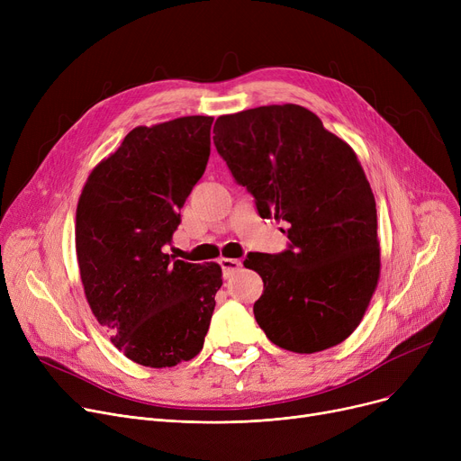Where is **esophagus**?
Returning <instances> with one entry per match:
<instances>
[{
  "label": "esophagus",
  "instance_id": "esophagus-1",
  "mask_svg": "<svg viewBox=\"0 0 461 461\" xmlns=\"http://www.w3.org/2000/svg\"><path fill=\"white\" fill-rule=\"evenodd\" d=\"M218 263H221L224 278H230V276H231L235 271H239V267H240V261H239V259H233V258H221V259H218Z\"/></svg>",
  "mask_w": 461,
  "mask_h": 461
}]
</instances>
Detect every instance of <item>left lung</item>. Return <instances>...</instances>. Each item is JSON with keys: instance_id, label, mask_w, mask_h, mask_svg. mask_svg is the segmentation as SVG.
Masks as SVG:
<instances>
[{"instance_id": "obj_1", "label": "left lung", "mask_w": 461, "mask_h": 461, "mask_svg": "<svg viewBox=\"0 0 461 461\" xmlns=\"http://www.w3.org/2000/svg\"><path fill=\"white\" fill-rule=\"evenodd\" d=\"M212 132L218 155L252 194L258 214L289 224L285 250L245 259L263 280L258 325L294 353L344 342L379 278L375 200L355 151L297 104L221 115Z\"/></svg>"}]
</instances>
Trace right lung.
Instances as JSON below:
<instances>
[{
	"instance_id": "right-lung-1",
	"label": "right lung",
	"mask_w": 461,
	"mask_h": 461,
	"mask_svg": "<svg viewBox=\"0 0 461 461\" xmlns=\"http://www.w3.org/2000/svg\"><path fill=\"white\" fill-rule=\"evenodd\" d=\"M209 115L132 129L96 166L77 209L87 303L112 344L149 368L196 357L222 285L218 263L166 254L211 155Z\"/></svg>"
}]
</instances>
